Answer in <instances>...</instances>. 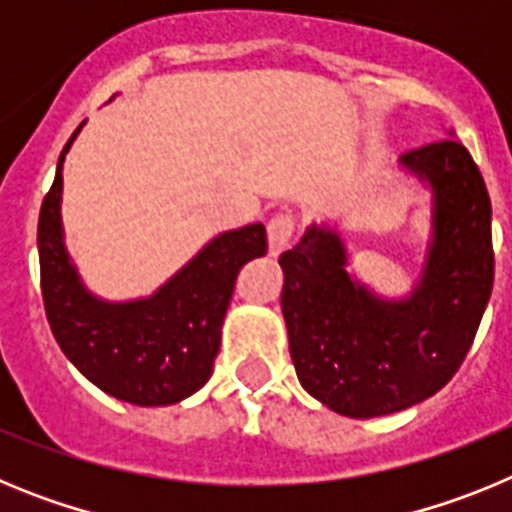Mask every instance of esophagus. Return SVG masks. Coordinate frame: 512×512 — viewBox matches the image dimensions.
<instances>
[{
    "instance_id": "obj_1",
    "label": "esophagus",
    "mask_w": 512,
    "mask_h": 512,
    "mask_svg": "<svg viewBox=\"0 0 512 512\" xmlns=\"http://www.w3.org/2000/svg\"><path fill=\"white\" fill-rule=\"evenodd\" d=\"M295 228H297L295 217L287 215V212H279V215L271 217L269 228H266V233H269L271 256H279V253L289 246V238L295 235Z\"/></svg>"
}]
</instances>
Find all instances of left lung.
<instances>
[{
	"instance_id": "left-lung-1",
	"label": "left lung",
	"mask_w": 512,
	"mask_h": 512,
	"mask_svg": "<svg viewBox=\"0 0 512 512\" xmlns=\"http://www.w3.org/2000/svg\"><path fill=\"white\" fill-rule=\"evenodd\" d=\"M433 189V243L408 300L387 302L346 274V248L312 225L282 253V312L300 384L346 418L436 395L459 372L492 295V205L472 153L443 138L402 153Z\"/></svg>"
}]
</instances>
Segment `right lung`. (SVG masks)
I'll list each match as a JSON object with an SVG mask.
<instances>
[{"label": "right lung", "mask_w": 512, "mask_h": 512, "mask_svg": "<svg viewBox=\"0 0 512 512\" xmlns=\"http://www.w3.org/2000/svg\"><path fill=\"white\" fill-rule=\"evenodd\" d=\"M84 125V122H81ZM38 217L40 289L58 346L89 382L117 400L174 405L205 387L238 271L264 256L261 223L217 235L148 300L102 302L81 287L61 235V164Z\"/></svg>", "instance_id": "1"}]
</instances>
